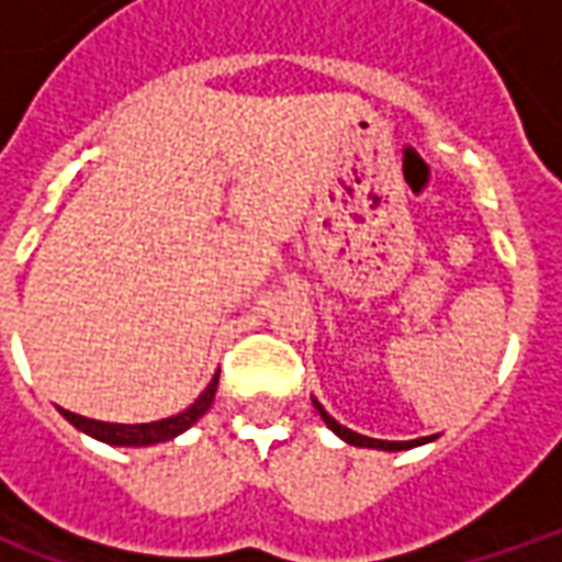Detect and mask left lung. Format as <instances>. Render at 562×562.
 Segmentation results:
<instances>
[{
	"mask_svg": "<svg viewBox=\"0 0 562 562\" xmlns=\"http://www.w3.org/2000/svg\"><path fill=\"white\" fill-rule=\"evenodd\" d=\"M318 415L325 418V424H328L334 434L340 436V439H346L349 446H361V448H382V451H403V448H413V446H422V442H430L434 436H424V439H409V442H385V439H370V436H361L355 434V430H349V427H342V424H337L334 418H330L322 406L316 403Z\"/></svg>",
	"mask_w": 562,
	"mask_h": 562,
	"instance_id": "1",
	"label": "left lung"
}]
</instances>
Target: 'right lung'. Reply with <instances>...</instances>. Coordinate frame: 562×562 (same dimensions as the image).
I'll use <instances>...</instances> for the list:
<instances>
[{
	"instance_id": "add662e5",
	"label": "right lung",
	"mask_w": 562,
	"mask_h": 562,
	"mask_svg": "<svg viewBox=\"0 0 562 562\" xmlns=\"http://www.w3.org/2000/svg\"><path fill=\"white\" fill-rule=\"evenodd\" d=\"M216 385H220V373L213 376V382L201 391V397H198L189 409H183L180 415H171V418H161V422L108 424L68 413V409H63V415H66L68 422L75 424L78 430L95 436V439H102V442H111V446H153V442H165V439H173L177 434H183L186 427H192L201 415L207 413L210 403H213V394H216Z\"/></svg>"
}]
</instances>
